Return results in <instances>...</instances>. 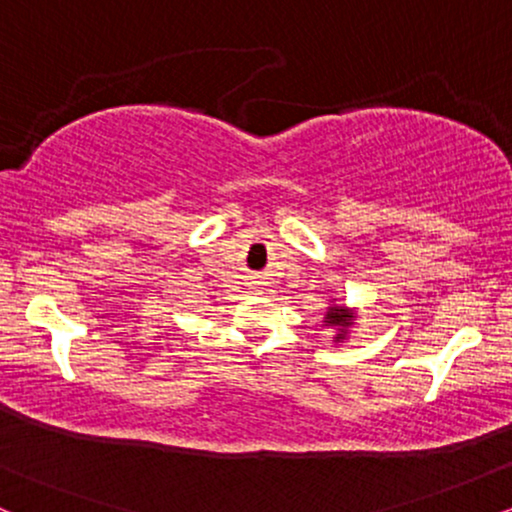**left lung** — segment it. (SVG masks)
I'll return each instance as SVG.
<instances>
[{
  "instance_id": "1",
  "label": "left lung",
  "mask_w": 512,
  "mask_h": 512,
  "mask_svg": "<svg viewBox=\"0 0 512 512\" xmlns=\"http://www.w3.org/2000/svg\"><path fill=\"white\" fill-rule=\"evenodd\" d=\"M351 315H346L342 308H339V305H334V308L330 310V313H327V322H330V325H339V327H349L351 325ZM339 339V337H337Z\"/></svg>"
}]
</instances>
